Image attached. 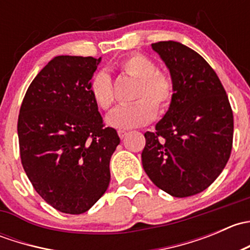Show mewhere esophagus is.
<instances>
[{
    "label": "esophagus",
    "instance_id": "1",
    "mask_svg": "<svg viewBox=\"0 0 250 250\" xmlns=\"http://www.w3.org/2000/svg\"><path fill=\"white\" fill-rule=\"evenodd\" d=\"M128 133L125 132V130H118V137L121 138V139H123V138H125V135H127Z\"/></svg>",
    "mask_w": 250,
    "mask_h": 250
}]
</instances>
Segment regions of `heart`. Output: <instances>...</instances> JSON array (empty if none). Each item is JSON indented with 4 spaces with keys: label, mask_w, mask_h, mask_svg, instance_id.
Instances as JSON below:
<instances>
[{
    "label": "heart",
    "mask_w": 250,
    "mask_h": 250,
    "mask_svg": "<svg viewBox=\"0 0 250 250\" xmlns=\"http://www.w3.org/2000/svg\"><path fill=\"white\" fill-rule=\"evenodd\" d=\"M123 74L138 80L133 104L120 106L107 116V123L117 129H132L147 125L155 118L156 110L163 112L172 103L174 82L172 77L157 70L152 59L141 53H133L118 64ZM90 94L95 104L109 110L115 102L113 85L106 71H99L90 81Z\"/></svg>",
    "instance_id": "b5f03b06"
}]
</instances>
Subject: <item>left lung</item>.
<instances>
[{
	"label": "left lung",
	"mask_w": 250,
	"mask_h": 250,
	"mask_svg": "<svg viewBox=\"0 0 250 250\" xmlns=\"http://www.w3.org/2000/svg\"><path fill=\"white\" fill-rule=\"evenodd\" d=\"M151 47L169 69L174 97L155 132L144 134V170L174 197L197 195L230 158L232 109L218 75L197 52L175 41Z\"/></svg>",
	"instance_id": "1"
}]
</instances>
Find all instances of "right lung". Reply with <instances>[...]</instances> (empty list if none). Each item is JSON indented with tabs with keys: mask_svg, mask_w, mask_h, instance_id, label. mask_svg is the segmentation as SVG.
<instances>
[{
	"mask_svg": "<svg viewBox=\"0 0 250 250\" xmlns=\"http://www.w3.org/2000/svg\"><path fill=\"white\" fill-rule=\"evenodd\" d=\"M100 60L59 55L29 85L18 118L21 165L36 192L57 210L82 214L105 193L120 144L90 94Z\"/></svg>",
	"mask_w": 250,
	"mask_h": 250,
	"instance_id": "obj_1",
	"label": "right lung"
}]
</instances>
